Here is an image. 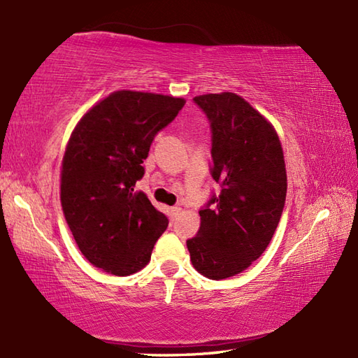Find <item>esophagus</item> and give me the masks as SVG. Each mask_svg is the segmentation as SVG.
<instances>
[{
	"label": "esophagus",
	"mask_w": 358,
	"mask_h": 358,
	"mask_svg": "<svg viewBox=\"0 0 358 358\" xmlns=\"http://www.w3.org/2000/svg\"><path fill=\"white\" fill-rule=\"evenodd\" d=\"M180 210H181V209H180L178 206H173V208H171V217H172V218L177 217V215L180 214Z\"/></svg>",
	"instance_id": "obj_1"
}]
</instances>
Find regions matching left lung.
<instances>
[{"label": "left lung", "mask_w": 358, "mask_h": 358, "mask_svg": "<svg viewBox=\"0 0 358 358\" xmlns=\"http://www.w3.org/2000/svg\"><path fill=\"white\" fill-rule=\"evenodd\" d=\"M210 126V175L222 187L200 209V229L186 241L194 268L210 280L237 275L260 257L286 200V169L277 132L241 96L194 98Z\"/></svg>", "instance_id": "obj_1"}]
</instances>
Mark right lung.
I'll use <instances>...</instances> for the list:
<instances>
[{
  "instance_id": "add662e5",
  "label": "right lung",
  "mask_w": 358,
  "mask_h": 358,
  "mask_svg": "<svg viewBox=\"0 0 358 358\" xmlns=\"http://www.w3.org/2000/svg\"><path fill=\"white\" fill-rule=\"evenodd\" d=\"M183 98L118 90L75 127L62 171L66 223L87 260L113 275H131L150 260L169 220L134 187L159 131Z\"/></svg>"
}]
</instances>
